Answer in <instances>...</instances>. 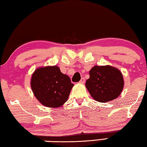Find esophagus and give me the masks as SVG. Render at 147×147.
Instances as JSON below:
<instances>
[{
    "mask_svg": "<svg viewBox=\"0 0 147 147\" xmlns=\"http://www.w3.org/2000/svg\"><path fill=\"white\" fill-rule=\"evenodd\" d=\"M85 82V79L84 78H82L80 79V80L79 81V83H80V84H84V83Z\"/></svg>",
    "mask_w": 147,
    "mask_h": 147,
    "instance_id": "1",
    "label": "esophagus"
}]
</instances>
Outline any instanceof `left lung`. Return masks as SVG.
Wrapping results in <instances>:
<instances>
[{
    "label": "left lung",
    "instance_id": "8db88e82",
    "mask_svg": "<svg viewBox=\"0 0 147 147\" xmlns=\"http://www.w3.org/2000/svg\"><path fill=\"white\" fill-rule=\"evenodd\" d=\"M89 74L86 87L96 101L108 102L121 94L124 80L121 72L117 68L96 65L89 71Z\"/></svg>",
    "mask_w": 147,
    "mask_h": 147
}]
</instances>
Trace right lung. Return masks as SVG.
Here are the masks:
<instances>
[{"instance_id": "1", "label": "right lung", "mask_w": 147, "mask_h": 147, "mask_svg": "<svg viewBox=\"0 0 147 147\" xmlns=\"http://www.w3.org/2000/svg\"><path fill=\"white\" fill-rule=\"evenodd\" d=\"M30 84L35 97L48 108L62 106L74 86L69 76L56 65L38 68L32 74Z\"/></svg>"}]
</instances>
